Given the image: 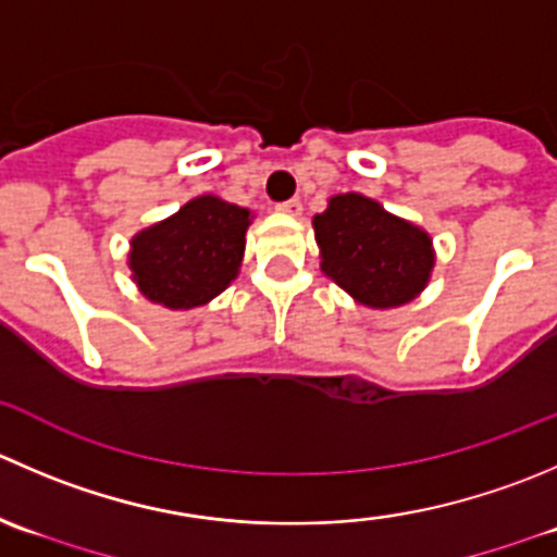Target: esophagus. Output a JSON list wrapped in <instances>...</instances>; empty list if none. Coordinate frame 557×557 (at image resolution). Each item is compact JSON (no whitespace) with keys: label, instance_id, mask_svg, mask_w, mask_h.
<instances>
[{"label":"esophagus","instance_id":"esophagus-1","mask_svg":"<svg viewBox=\"0 0 557 557\" xmlns=\"http://www.w3.org/2000/svg\"><path fill=\"white\" fill-rule=\"evenodd\" d=\"M277 212L288 214V218H299V214H301V201H299V198H290V201L277 203Z\"/></svg>","mask_w":557,"mask_h":557}]
</instances>
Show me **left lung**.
I'll use <instances>...</instances> for the list:
<instances>
[{"instance_id":"1","label":"left lung","mask_w":557,"mask_h":557,"mask_svg":"<svg viewBox=\"0 0 557 557\" xmlns=\"http://www.w3.org/2000/svg\"><path fill=\"white\" fill-rule=\"evenodd\" d=\"M312 228L323 274L359 305L372 310L408 305L430 283L435 252L428 231L388 214L361 193L329 198Z\"/></svg>"}]
</instances>
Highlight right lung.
I'll return each mask as SVG.
<instances>
[{"label":"right lung","instance_id":"add662e5","mask_svg":"<svg viewBox=\"0 0 557 557\" xmlns=\"http://www.w3.org/2000/svg\"><path fill=\"white\" fill-rule=\"evenodd\" d=\"M250 209L198 196L129 242V272L154 305L190 310L223 294L239 274Z\"/></svg>","mask_w":557,"mask_h":557}]
</instances>
